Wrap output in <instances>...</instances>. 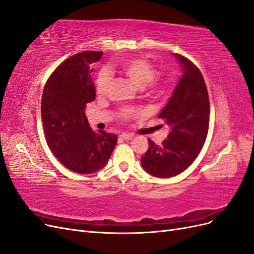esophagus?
Instances as JSON below:
<instances>
[{
  "instance_id": "obj_1",
  "label": "esophagus",
  "mask_w": 254,
  "mask_h": 254,
  "mask_svg": "<svg viewBox=\"0 0 254 254\" xmlns=\"http://www.w3.org/2000/svg\"><path fill=\"white\" fill-rule=\"evenodd\" d=\"M132 137H133V134H132V133L124 132V133L120 134V139H122V140H130V139H132Z\"/></svg>"
}]
</instances>
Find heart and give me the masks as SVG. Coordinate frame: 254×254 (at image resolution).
<instances>
[{
    "mask_svg": "<svg viewBox=\"0 0 254 254\" xmlns=\"http://www.w3.org/2000/svg\"><path fill=\"white\" fill-rule=\"evenodd\" d=\"M119 70L131 80L135 86L143 88L147 94L159 96L164 91V82L155 75V67L148 60L144 58H129L118 65ZM110 81V76L106 71L99 72L96 78V92L98 94H105ZM136 113L133 109H124L122 115L130 118Z\"/></svg>",
    "mask_w": 254,
    "mask_h": 254,
    "instance_id": "obj_1",
    "label": "heart"
}]
</instances>
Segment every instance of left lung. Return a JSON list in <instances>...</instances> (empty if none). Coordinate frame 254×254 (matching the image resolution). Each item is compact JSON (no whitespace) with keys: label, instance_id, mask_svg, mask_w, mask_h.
I'll use <instances>...</instances> for the list:
<instances>
[{"label":"left lung","instance_id":"obj_1","mask_svg":"<svg viewBox=\"0 0 254 254\" xmlns=\"http://www.w3.org/2000/svg\"><path fill=\"white\" fill-rule=\"evenodd\" d=\"M174 56L182 76L158 115L171 131L161 145L148 139V150L141 158L144 170L159 178H170L187 170L200 152L209 130L210 101L203 76L186 57Z\"/></svg>","mask_w":254,"mask_h":254}]
</instances>
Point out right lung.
Listing matches in <instances>:
<instances>
[{
    "label": "right lung",
    "mask_w": 254,
    "mask_h": 254,
    "mask_svg": "<svg viewBox=\"0 0 254 254\" xmlns=\"http://www.w3.org/2000/svg\"><path fill=\"white\" fill-rule=\"evenodd\" d=\"M103 52H82L64 61L50 76L42 94L41 118L50 149L78 174L103 168L118 143L117 134L91 129L84 109L95 99L92 64Z\"/></svg>",
    "instance_id": "add662e5"
}]
</instances>
